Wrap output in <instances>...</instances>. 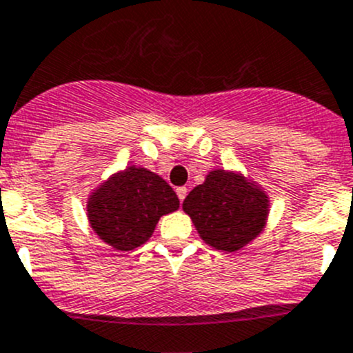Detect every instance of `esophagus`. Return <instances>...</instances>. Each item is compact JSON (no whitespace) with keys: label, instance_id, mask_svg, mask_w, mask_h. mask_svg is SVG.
<instances>
[{"label":"esophagus","instance_id":"34e87169","mask_svg":"<svg viewBox=\"0 0 353 353\" xmlns=\"http://www.w3.org/2000/svg\"><path fill=\"white\" fill-rule=\"evenodd\" d=\"M176 193H177V198H179V201H183L184 198H186V194H188V190H186V186H181V188H177V190H176Z\"/></svg>","mask_w":353,"mask_h":353}]
</instances>
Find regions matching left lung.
<instances>
[{"instance_id": "1", "label": "left lung", "mask_w": 353, "mask_h": 353, "mask_svg": "<svg viewBox=\"0 0 353 353\" xmlns=\"http://www.w3.org/2000/svg\"><path fill=\"white\" fill-rule=\"evenodd\" d=\"M183 208L207 245L236 252L263 231L269 200L241 174L215 169L190 191Z\"/></svg>"}]
</instances>
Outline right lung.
<instances>
[{
	"label": "right lung",
	"instance_id": "right-lung-1",
	"mask_svg": "<svg viewBox=\"0 0 353 353\" xmlns=\"http://www.w3.org/2000/svg\"><path fill=\"white\" fill-rule=\"evenodd\" d=\"M179 208V198L160 176L131 165L90 194L88 219L98 238L121 252L148 241L160 217Z\"/></svg>",
	"mask_w": 353,
	"mask_h": 353
}]
</instances>
